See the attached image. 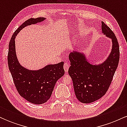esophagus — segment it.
<instances>
[{
  "instance_id": "esophagus-1",
  "label": "esophagus",
  "mask_w": 127,
  "mask_h": 127,
  "mask_svg": "<svg viewBox=\"0 0 127 127\" xmlns=\"http://www.w3.org/2000/svg\"><path fill=\"white\" fill-rule=\"evenodd\" d=\"M68 68H69V64H68V63H65L64 64V69L65 72H67Z\"/></svg>"
}]
</instances>
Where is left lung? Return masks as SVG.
<instances>
[{
  "instance_id": "left-lung-1",
  "label": "left lung",
  "mask_w": 127,
  "mask_h": 127,
  "mask_svg": "<svg viewBox=\"0 0 127 127\" xmlns=\"http://www.w3.org/2000/svg\"><path fill=\"white\" fill-rule=\"evenodd\" d=\"M101 30L112 40V51L105 62L98 65L90 64L84 54L73 51L69 54L72 78L76 98L83 103H90L101 98L110 87L119 60V46L112 30L101 22Z\"/></svg>"
}]
</instances>
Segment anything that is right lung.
I'll use <instances>...</instances> for the list:
<instances>
[{"instance_id": "obj_1", "label": "right lung", "mask_w": 127, "mask_h": 127, "mask_svg": "<svg viewBox=\"0 0 127 127\" xmlns=\"http://www.w3.org/2000/svg\"><path fill=\"white\" fill-rule=\"evenodd\" d=\"M43 17L30 18L16 30L10 40L8 54V67L19 94L36 104L45 103L51 97L55 83L64 75L63 62L49 64L38 70H30L19 63L15 52V38L26 26L41 22Z\"/></svg>"}]
</instances>
